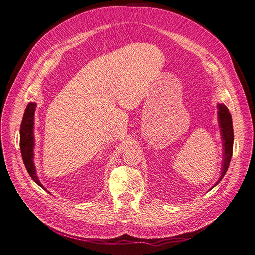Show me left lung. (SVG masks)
<instances>
[{
  "label": "left lung",
  "mask_w": 255,
  "mask_h": 255,
  "mask_svg": "<svg viewBox=\"0 0 255 255\" xmlns=\"http://www.w3.org/2000/svg\"><path fill=\"white\" fill-rule=\"evenodd\" d=\"M218 121L221 132V139H222L223 147V160L221 167V176L218 181L214 184L215 187L221 180L223 179L225 173L228 170L229 162L232 156V149H234V127H232V119L228 108L223 103H218ZM210 187V190L213 189Z\"/></svg>",
  "instance_id": "8db88e82"
}]
</instances>
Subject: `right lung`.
Wrapping results in <instances>:
<instances>
[{"mask_svg": "<svg viewBox=\"0 0 255 255\" xmlns=\"http://www.w3.org/2000/svg\"><path fill=\"white\" fill-rule=\"evenodd\" d=\"M36 108L35 102H30L24 113L23 121H21L20 125V131H19V147L21 156H23V160L25 163V167L31 176V178L34 180L40 187L43 190H46V187L43 186L36 174V168L34 164V113ZM47 191V190H46Z\"/></svg>", "mask_w": 255, "mask_h": 255, "instance_id": "obj_1", "label": "right lung"}]
</instances>
